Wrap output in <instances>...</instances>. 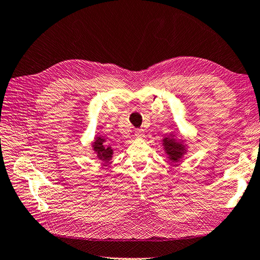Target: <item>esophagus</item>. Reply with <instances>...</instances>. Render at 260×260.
Here are the masks:
<instances>
[{
    "label": "esophagus",
    "instance_id": "1",
    "mask_svg": "<svg viewBox=\"0 0 260 260\" xmlns=\"http://www.w3.org/2000/svg\"><path fill=\"white\" fill-rule=\"evenodd\" d=\"M135 136H136L137 138H142V137L144 136V131L140 129V128H137V129L135 131Z\"/></svg>",
    "mask_w": 260,
    "mask_h": 260
}]
</instances>
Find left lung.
I'll use <instances>...</instances> for the list:
<instances>
[{
  "label": "left lung",
  "instance_id": "left-lung-1",
  "mask_svg": "<svg viewBox=\"0 0 260 260\" xmlns=\"http://www.w3.org/2000/svg\"><path fill=\"white\" fill-rule=\"evenodd\" d=\"M163 143H165V149L169 154L170 160L179 161L185 151V148L182 143H177L174 138L169 137L163 139Z\"/></svg>",
  "mask_w": 260,
  "mask_h": 260
}]
</instances>
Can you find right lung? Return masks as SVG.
<instances>
[{
  "label": "right lung",
  "mask_w": 260,
  "mask_h": 260,
  "mask_svg": "<svg viewBox=\"0 0 260 260\" xmlns=\"http://www.w3.org/2000/svg\"><path fill=\"white\" fill-rule=\"evenodd\" d=\"M105 143H106V139L98 137L97 139H95V142L93 143L92 147H93V150H95V152L98 153V158L108 162L111 158H112L113 150H112V148L109 147Z\"/></svg>",
  "instance_id": "1"
}]
</instances>
